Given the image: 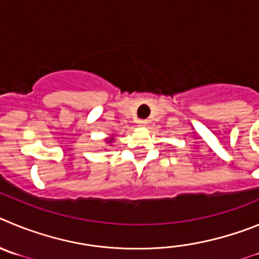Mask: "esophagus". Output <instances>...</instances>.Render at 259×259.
I'll list each match as a JSON object with an SVG mask.
<instances>
[{"label": "esophagus", "mask_w": 259, "mask_h": 259, "mask_svg": "<svg viewBox=\"0 0 259 259\" xmlns=\"http://www.w3.org/2000/svg\"><path fill=\"white\" fill-rule=\"evenodd\" d=\"M138 124H139V126H147V125H148V120H146V118H143V120H139Z\"/></svg>", "instance_id": "34e87169"}]
</instances>
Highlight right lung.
Masks as SVG:
<instances>
[{
	"label": "right lung",
	"mask_w": 259,
	"mask_h": 259,
	"mask_svg": "<svg viewBox=\"0 0 259 259\" xmlns=\"http://www.w3.org/2000/svg\"><path fill=\"white\" fill-rule=\"evenodd\" d=\"M108 142H111V141H108Z\"/></svg>",
	"instance_id": "right-lung-1"
}]
</instances>
